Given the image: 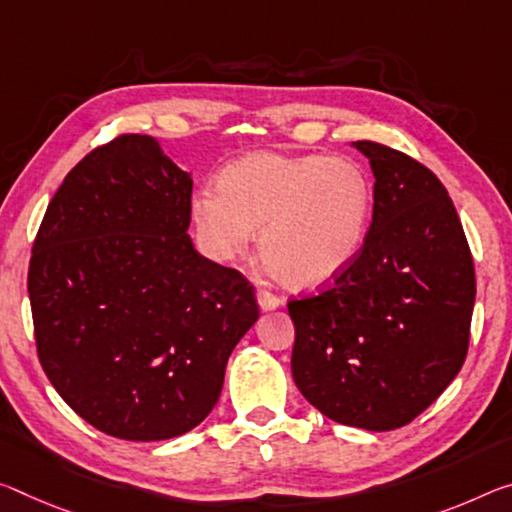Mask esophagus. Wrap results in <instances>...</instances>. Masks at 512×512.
Returning a JSON list of instances; mask_svg holds the SVG:
<instances>
[{
  "instance_id": "1",
  "label": "esophagus",
  "mask_w": 512,
  "mask_h": 512,
  "mask_svg": "<svg viewBox=\"0 0 512 512\" xmlns=\"http://www.w3.org/2000/svg\"><path fill=\"white\" fill-rule=\"evenodd\" d=\"M257 303H259V310H262V312H273V310H278V307L282 305V300L278 296L269 294V291L259 289L257 291Z\"/></svg>"
}]
</instances>
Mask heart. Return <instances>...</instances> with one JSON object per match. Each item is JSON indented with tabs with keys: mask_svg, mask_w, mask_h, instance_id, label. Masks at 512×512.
Returning <instances> with one entry per match:
<instances>
[{
	"mask_svg": "<svg viewBox=\"0 0 512 512\" xmlns=\"http://www.w3.org/2000/svg\"><path fill=\"white\" fill-rule=\"evenodd\" d=\"M216 186L191 198L205 253L230 262L257 232L266 271L291 289L328 285L367 239L373 182L348 157L255 152L227 164Z\"/></svg>",
	"mask_w": 512,
	"mask_h": 512,
	"instance_id": "heart-1",
	"label": "heart"
}]
</instances>
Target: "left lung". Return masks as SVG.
<instances>
[{"instance_id":"obj_1","label":"left lung","mask_w":512,"mask_h":512,"mask_svg":"<svg viewBox=\"0 0 512 512\" xmlns=\"http://www.w3.org/2000/svg\"><path fill=\"white\" fill-rule=\"evenodd\" d=\"M373 173L355 262L319 296L291 300V376L321 415L364 431L410 424L465 362L476 278L442 182L387 145L353 143Z\"/></svg>"}]
</instances>
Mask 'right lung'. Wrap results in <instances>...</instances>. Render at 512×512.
Listing matches in <instances>:
<instances>
[{
	"label": "right lung",
	"instance_id": "1",
	"mask_svg": "<svg viewBox=\"0 0 512 512\" xmlns=\"http://www.w3.org/2000/svg\"><path fill=\"white\" fill-rule=\"evenodd\" d=\"M191 191L157 139L123 134L70 170L34 243L40 364L81 419L120 440L196 428L259 319L250 282L193 248Z\"/></svg>",
	"mask_w": 512,
	"mask_h": 512
}]
</instances>
